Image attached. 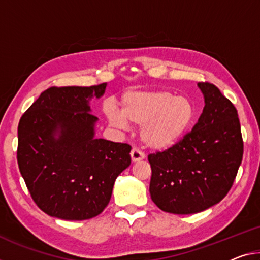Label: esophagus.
Returning <instances> with one entry per match:
<instances>
[{
    "label": "esophagus",
    "mask_w": 260,
    "mask_h": 260,
    "mask_svg": "<svg viewBox=\"0 0 260 260\" xmlns=\"http://www.w3.org/2000/svg\"><path fill=\"white\" fill-rule=\"evenodd\" d=\"M130 155H131V160H133V162L141 161V160H143L144 158H145V155H144V153L141 152V151H139L138 149H133V150H131Z\"/></svg>",
    "instance_id": "obj_1"
}]
</instances>
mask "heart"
<instances>
[{
  "label": "heart",
  "instance_id": "1",
  "mask_svg": "<svg viewBox=\"0 0 260 260\" xmlns=\"http://www.w3.org/2000/svg\"><path fill=\"white\" fill-rule=\"evenodd\" d=\"M122 103V111L115 105L106 108L110 124L118 129H126L129 122L139 125L144 146L158 152L180 143L197 117L193 101L170 90L131 91L123 96Z\"/></svg>",
  "mask_w": 260,
  "mask_h": 260
}]
</instances>
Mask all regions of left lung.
I'll list each match as a JSON object with an SVG mask.
<instances>
[{"label": "left lung", "instance_id": "1", "mask_svg": "<svg viewBox=\"0 0 260 260\" xmlns=\"http://www.w3.org/2000/svg\"><path fill=\"white\" fill-rule=\"evenodd\" d=\"M198 87L205 108L197 124L174 147L147 157L151 199L166 213L197 214L215 206L230 190L242 162L236 108L216 86Z\"/></svg>", "mask_w": 260, "mask_h": 260}]
</instances>
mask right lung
Listing matches in <instances>:
<instances>
[{
	"mask_svg": "<svg viewBox=\"0 0 260 260\" xmlns=\"http://www.w3.org/2000/svg\"><path fill=\"white\" fill-rule=\"evenodd\" d=\"M106 88L107 83L51 87L19 121V171L36 205L52 217L98 216L131 164L129 144L95 138L99 118L90 114L89 102Z\"/></svg>",
	"mask_w": 260,
	"mask_h": 260,
	"instance_id": "obj_1",
	"label": "right lung"
}]
</instances>
